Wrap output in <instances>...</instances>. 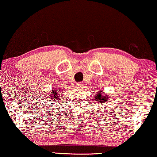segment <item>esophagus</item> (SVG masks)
<instances>
[{"instance_id": "esophagus-1", "label": "esophagus", "mask_w": 157, "mask_h": 157, "mask_svg": "<svg viewBox=\"0 0 157 157\" xmlns=\"http://www.w3.org/2000/svg\"><path fill=\"white\" fill-rule=\"evenodd\" d=\"M76 85L78 86V87H82V86H83V83H81V82H78V83H76Z\"/></svg>"}]
</instances>
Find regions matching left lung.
Masks as SVG:
<instances>
[{
	"label": "left lung",
	"instance_id": "left-lung-1",
	"mask_svg": "<svg viewBox=\"0 0 157 157\" xmlns=\"http://www.w3.org/2000/svg\"><path fill=\"white\" fill-rule=\"evenodd\" d=\"M108 98L105 96V95H103L102 94V90H101V92H99L98 94H96L95 97V101H98L99 103H105L107 100H108Z\"/></svg>",
	"mask_w": 157,
	"mask_h": 157
}]
</instances>
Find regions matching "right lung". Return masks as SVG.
<instances>
[{
  "label": "right lung",
  "instance_id": "right-lung-1",
  "mask_svg": "<svg viewBox=\"0 0 157 157\" xmlns=\"http://www.w3.org/2000/svg\"><path fill=\"white\" fill-rule=\"evenodd\" d=\"M60 91H61V90H60ZM52 93H53V94H52V95H51V98H50L51 99H54V100H55V99H59V98H59V96H60V95H59V94H60V93H59V90L57 91V90H53V92H52ZM52 97L53 98V99L52 98ZM52 101H53V100H52ZM56 101H57V100H56Z\"/></svg>",
  "mask_w": 157,
  "mask_h": 157
}]
</instances>
